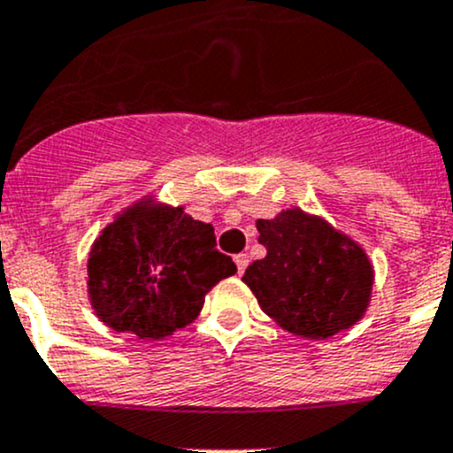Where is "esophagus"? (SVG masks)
Returning a JSON list of instances; mask_svg holds the SVG:
<instances>
[{"label": "esophagus", "mask_w": 453, "mask_h": 453, "mask_svg": "<svg viewBox=\"0 0 453 453\" xmlns=\"http://www.w3.org/2000/svg\"><path fill=\"white\" fill-rule=\"evenodd\" d=\"M235 266H237V273H244L246 271V266H249V255L246 253H240V255H235Z\"/></svg>", "instance_id": "esophagus-1"}]
</instances>
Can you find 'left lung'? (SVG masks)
Returning <instances> with one entry per match:
<instances>
[{
  "instance_id": "1",
  "label": "left lung",
  "mask_w": 453,
  "mask_h": 453,
  "mask_svg": "<svg viewBox=\"0 0 453 453\" xmlns=\"http://www.w3.org/2000/svg\"><path fill=\"white\" fill-rule=\"evenodd\" d=\"M257 231L266 257L255 259L242 281L281 328L328 339L364 317L374 275L357 242L302 209L257 220Z\"/></svg>"
}]
</instances>
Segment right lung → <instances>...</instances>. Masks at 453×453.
<instances>
[{
	"label": "right lung",
	"mask_w": 453,
	"mask_h": 453,
	"mask_svg": "<svg viewBox=\"0 0 453 453\" xmlns=\"http://www.w3.org/2000/svg\"><path fill=\"white\" fill-rule=\"evenodd\" d=\"M213 226L182 207L138 203L103 228L88 259L89 302L116 333L163 339L203 311L204 295L235 273Z\"/></svg>",
	"instance_id": "add662e5"
}]
</instances>
